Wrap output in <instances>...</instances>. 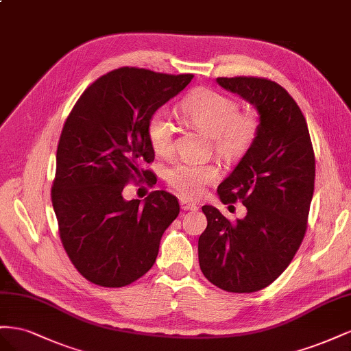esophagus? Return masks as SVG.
<instances>
[{"label":"esophagus","instance_id":"esophagus-1","mask_svg":"<svg viewBox=\"0 0 351 351\" xmlns=\"http://www.w3.org/2000/svg\"><path fill=\"white\" fill-rule=\"evenodd\" d=\"M179 203H181V208L184 210V212H189V210H194L195 212V210H198V206L194 203H189L188 199H181Z\"/></svg>","mask_w":351,"mask_h":351}]
</instances>
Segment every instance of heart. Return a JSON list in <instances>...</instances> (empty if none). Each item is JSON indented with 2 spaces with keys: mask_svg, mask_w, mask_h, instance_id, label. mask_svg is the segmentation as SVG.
Listing matches in <instances>:
<instances>
[{
  "mask_svg": "<svg viewBox=\"0 0 351 351\" xmlns=\"http://www.w3.org/2000/svg\"><path fill=\"white\" fill-rule=\"evenodd\" d=\"M181 112L189 123L213 138L216 153L225 160L241 157L252 147L258 131L254 113H241L235 99L213 89H195L182 101ZM172 120L165 110H160L149 119V144L157 154L166 156L172 152ZM217 176L219 170L213 165L179 163L167 170L166 181L181 195L195 198Z\"/></svg>",
  "mask_w": 351,
  "mask_h": 351,
  "instance_id": "obj_1",
  "label": "heart"
}]
</instances>
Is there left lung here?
<instances>
[{"label":"left lung","instance_id":"obj_1","mask_svg":"<svg viewBox=\"0 0 351 351\" xmlns=\"http://www.w3.org/2000/svg\"><path fill=\"white\" fill-rule=\"evenodd\" d=\"M226 91L258 114L254 141L217 186L223 204L241 199L247 216L235 223L203 206L206 231L198 262L213 285L254 293L272 284L302 244L315 189V154L302 110L285 89L262 77H217Z\"/></svg>","mask_w":351,"mask_h":351}]
</instances>
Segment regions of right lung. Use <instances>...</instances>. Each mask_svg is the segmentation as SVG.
Wrapping results in <instances>:
<instances>
[{
    "label": "right lung",
    "instance_id": "1",
    "mask_svg": "<svg viewBox=\"0 0 351 351\" xmlns=\"http://www.w3.org/2000/svg\"><path fill=\"white\" fill-rule=\"evenodd\" d=\"M191 79L122 67L88 86L70 112L51 198L66 253L89 282L125 287L154 265L160 239L179 215L178 199L166 191L144 202L122 193L141 175L139 165L154 160L149 119Z\"/></svg>",
    "mask_w": 351,
    "mask_h": 351
}]
</instances>
